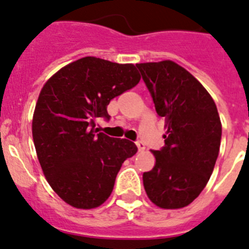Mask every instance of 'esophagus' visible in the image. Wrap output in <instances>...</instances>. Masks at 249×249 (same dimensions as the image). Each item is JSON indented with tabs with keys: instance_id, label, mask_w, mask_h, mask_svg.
<instances>
[{
	"instance_id": "34e87169",
	"label": "esophagus",
	"mask_w": 249,
	"mask_h": 249,
	"mask_svg": "<svg viewBox=\"0 0 249 249\" xmlns=\"http://www.w3.org/2000/svg\"><path fill=\"white\" fill-rule=\"evenodd\" d=\"M136 145H137V148H138V150H140V152H143V150L145 149V145H144V143H143V142H137Z\"/></svg>"
}]
</instances>
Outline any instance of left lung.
I'll use <instances>...</instances> for the list:
<instances>
[{
  "instance_id": "8db88e82",
  "label": "left lung",
  "mask_w": 249,
  "mask_h": 249,
  "mask_svg": "<svg viewBox=\"0 0 249 249\" xmlns=\"http://www.w3.org/2000/svg\"><path fill=\"white\" fill-rule=\"evenodd\" d=\"M137 68L166 129L165 145L152 150L156 164L143 173L144 190L160 209H181L200 195L213 174L222 133L217 107L199 80L174 61Z\"/></svg>"
}]
</instances>
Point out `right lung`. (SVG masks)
Wrapping results in <instances>:
<instances>
[{"mask_svg":"<svg viewBox=\"0 0 249 249\" xmlns=\"http://www.w3.org/2000/svg\"><path fill=\"white\" fill-rule=\"evenodd\" d=\"M140 80L133 64L85 56L58 70L40 90L32 121L36 157L49 185L70 206H101L123 161L137 153L133 142L111 138L95 124L99 117L108 120L109 101Z\"/></svg>","mask_w":249,"mask_h":249,"instance_id":"add662e5","label":"right lung"}]
</instances>
